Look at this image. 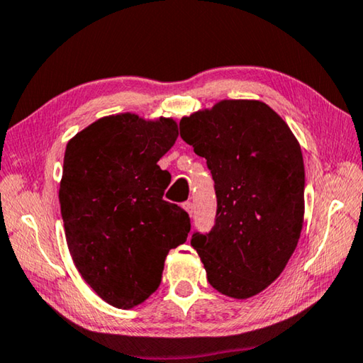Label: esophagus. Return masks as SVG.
Instances as JSON below:
<instances>
[{
    "label": "esophagus",
    "mask_w": 363,
    "mask_h": 363,
    "mask_svg": "<svg viewBox=\"0 0 363 363\" xmlns=\"http://www.w3.org/2000/svg\"><path fill=\"white\" fill-rule=\"evenodd\" d=\"M184 210H186L190 216H192V213H194V203L192 201H186V203H184Z\"/></svg>",
    "instance_id": "1"
}]
</instances>
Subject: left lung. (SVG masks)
I'll return each instance as SVG.
<instances>
[{"instance_id": "left-lung-1", "label": "left lung", "mask_w": 363, "mask_h": 363, "mask_svg": "<svg viewBox=\"0 0 363 363\" xmlns=\"http://www.w3.org/2000/svg\"><path fill=\"white\" fill-rule=\"evenodd\" d=\"M181 138L206 158L218 210L190 245L210 285L235 299L261 293L296 248L304 218V162L290 128L259 101H220L184 116Z\"/></svg>"}]
</instances>
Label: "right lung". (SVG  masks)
Listing matches in <instances>:
<instances>
[{
    "instance_id": "1",
    "label": "right lung",
    "mask_w": 363,
    "mask_h": 363,
    "mask_svg": "<svg viewBox=\"0 0 363 363\" xmlns=\"http://www.w3.org/2000/svg\"><path fill=\"white\" fill-rule=\"evenodd\" d=\"M176 138L173 118L121 113L67 144L59 190L67 245L86 284L118 309L149 298L168 251L187 240L189 214L163 200L171 174L157 164Z\"/></svg>"
}]
</instances>
